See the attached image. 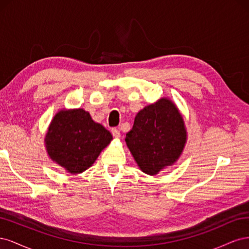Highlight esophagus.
<instances>
[{
	"mask_svg": "<svg viewBox=\"0 0 249 249\" xmlns=\"http://www.w3.org/2000/svg\"><path fill=\"white\" fill-rule=\"evenodd\" d=\"M112 135L114 138H119L120 137V131L118 129H112Z\"/></svg>",
	"mask_w": 249,
	"mask_h": 249,
	"instance_id": "obj_1",
	"label": "esophagus"
}]
</instances>
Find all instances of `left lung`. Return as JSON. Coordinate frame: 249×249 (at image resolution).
Segmentation results:
<instances>
[{
    "instance_id": "left-lung-1",
    "label": "left lung",
    "mask_w": 249,
    "mask_h": 249,
    "mask_svg": "<svg viewBox=\"0 0 249 249\" xmlns=\"http://www.w3.org/2000/svg\"><path fill=\"white\" fill-rule=\"evenodd\" d=\"M124 140L140 170L156 176L183 153L187 142L184 118L175 103L162 97L137 113Z\"/></svg>"
}]
</instances>
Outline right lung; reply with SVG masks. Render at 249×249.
<instances>
[{"label": "right lung", "mask_w": 249, "mask_h": 249, "mask_svg": "<svg viewBox=\"0 0 249 249\" xmlns=\"http://www.w3.org/2000/svg\"><path fill=\"white\" fill-rule=\"evenodd\" d=\"M113 139L111 133L81 108L61 109L49 125L44 145L50 159L71 175L84 172Z\"/></svg>", "instance_id": "obj_1"}]
</instances>
